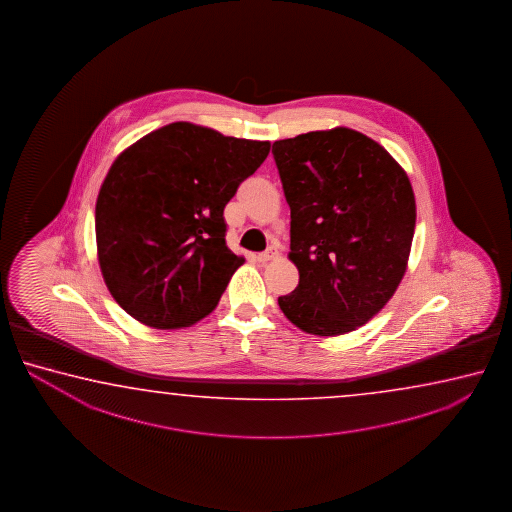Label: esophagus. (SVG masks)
Returning <instances> with one entry per match:
<instances>
[{"instance_id":"1","label":"esophagus","mask_w":512,"mask_h":512,"mask_svg":"<svg viewBox=\"0 0 512 512\" xmlns=\"http://www.w3.org/2000/svg\"><path fill=\"white\" fill-rule=\"evenodd\" d=\"M276 256H278V252L272 251V249H270V251L261 252V254H256L254 258H256V261H258V263H267V261L274 260Z\"/></svg>"}]
</instances>
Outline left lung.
<instances>
[{"instance_id": "1", "label": "left lung", "mask_w": 512, "mask_h": 512, "mask_svg": "<svg viewBox=\"0 0 512 512\" xmlns=\"http://www.w3.org/2000/svg\"><path fill=\"white\" fill-rule=\"evenodd\" d=\"M272 154L290 206L288 260L299 285L278 299L299 330L355 331L382 312L407 272L416 197L407 172L358 130L279 139Z\"/></svg>"}]
</instances>
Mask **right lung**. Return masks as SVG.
I'll use <instances>...</instances> for the list:
<instances>
[{
    "instance_id": "right-lung-1",
    "label": "right lung",
    "mask_w": 512,
    "mask_h": 512,
    "mask_svg": "<svg viewBox=\"0 0 512 512\" xmlns=\"http://www.w3.org/2000/svg\"><path fill=\"white\" fill-rule=\"evenodd\" d=\"M269 152L270 141L174 122L114 159L96 199V254L130 317L179 330L217 308L245 261L227 249L224 208Z\"/></svg>"
}]
</instances>
